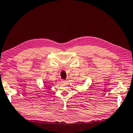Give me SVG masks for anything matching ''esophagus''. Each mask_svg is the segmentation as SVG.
Here are the masks:
<instances>
[{
  "label": "esophagus",
  "instance_id": "obj_1",
  "mask_svg": "<svg viewBox=\"0 0 133 133\" xmlns=\"http://www.w3.org/2000/svg\"><path fill=\"white\" fill-rule=\"evenodd\" d=\"M62 82H63V83H66L67 81H66V80H62Z\"/></svg>",
  "mask_w": 133,
  "mask_h": 133
}]
</instances>
